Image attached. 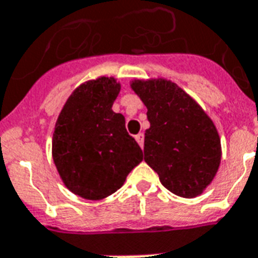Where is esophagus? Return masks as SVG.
<instances>
[{"label": "esophagus", "instance_id": "obj_1", "mask_svg": "<svg viewBox=\"0 0 258 258\" xmlns=\"http://www.w3.org/2000/svg\"><path fill=\"white\" fill-rule=\"evenodd\" d=\"M135 139H137V142L141 148H144V141H145V135L142 133H139L138 135H135Z\"/></svg>", "mask_w": 258, "mask_h": 258}]
</instances>
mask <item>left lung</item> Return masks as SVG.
<instances>
[{
    "instance_id": "1",
    "label": "left lung",
    "mask_w": 258,
    "mask_h": 258,
    "mask_svg": "<svg viewBox=\"0 0 258 258\" xmlns=\"http://www.w3.org/2000/svg\"><path fill=\"white\" fill-rule=\"evenodd\" d=\"M133 90L148 108L145 161L160 182L179 197L200 196L221 160L217 130L200 105L175 83L135 81Z\"/></svg>"
}]
</instances>
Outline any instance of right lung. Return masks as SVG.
Segmentation results:
<instances>
[{"instance_id": "1", "label": "right lung", "mask_w": 258, "mask_h": 258, "mask_svg": "<svg viewBox=\"0 0 258 258\" xmlns=\"http://www.w3.org/2000/svg\"><path fill=\"white\" fill-rule=\"evenodd\" d=\"M120 85L98 78L79 86L61 110L53 134V160L62 182L86 200H102L117 191L131 169L144 160L112 105Z\"/></svg>"}]
</instances>
